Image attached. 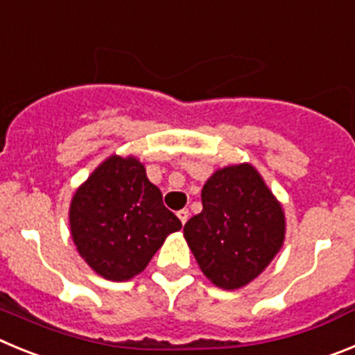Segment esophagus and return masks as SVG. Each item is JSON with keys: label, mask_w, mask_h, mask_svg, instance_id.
<instances>
[{"label": "esophagus", "mask_w": 355, "mask_h": 355, "mask_svg": "<svg viewBox=\"0 0 355 355\" xmlns=\"http://www.w3.org/2000/svg\"><path fill=\"white\" fill-rule=\"evenodd\" d=\"M177 216H178V219L182 221V225H185V223H187V219H189V210H187V209L178 210Z\"/></svg>", "instance_id": "1"}]
</instances>
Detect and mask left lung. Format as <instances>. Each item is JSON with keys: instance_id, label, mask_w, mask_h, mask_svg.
<instances>
[{"instance_id": "obj_1", "label": "left lung", "mask_w": 355, "mask_h": 355, "mask_svg": "<svg viewBox=\"0 0 355 355\" xmlns=\"http://www.w3.org/2000/svg\"><path fill=\"white\" fill-rule=\"evenodd\" d=\"M203 210L184 226L200 269L214 285L235 290L269 265L285 239L279 203L253 166H228L207 180Z\"/></svg>"}]
</instances>
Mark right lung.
<instances>
[{
	"mask_svg": "<svg viewBox=\"0 0 355 355\" xmlns=\"http://www.w3.org/2000/svg\"><path fill=\"white\" fill-rule=\"evenodd\" d=\"M182 223L162 203L139 161L102 162L78 189L70 205V230L86 263L110 281L141 272Z\"/></svg>",
	"mask_w": 355,
	"mask_h": 355,
	"instance_id": "add662e5",
	"label": "right lung"
}]
</instances>
